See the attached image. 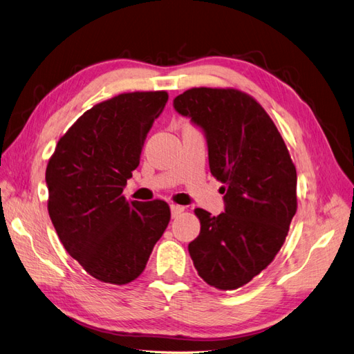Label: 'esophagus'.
Returning <instances> with one entry per match:
<instances>
[{"mask_svg": "<svg viewBox=\"0 0 354 354\" xmlns=\"http://www.w3.org/2000/svg\"><path fill=\"white\" fill-rule=\"evenodd\" d=\"M169 208H171V217H173V218L178 217L181 213H183V209H185V207L177 205V204H171Z\"/></svg>", "mask_w": 354, "mask_h": 354, "instance_id": "34e87169", "label": "esophagus"}]
</instances>
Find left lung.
I'll return each mask as SVG.
<instances>
[{
  "label": "left lung",
  "instance_id": "obj_1",
  "mask_svg": "<svg viewBox=\"0 0 354 354\" xmlns=\"http://www.w3.org/2000/svg\"><path fill=\"white\" fill-rule=\"evenodd\" d=\"M181 116L203 129L225 212L195 214L201 232L189 254L201 279L221 290L247 284L279 253L296 213V168L271 118L236 89L194 88L174 98Z\"/></svg>",
  "mask_w": 354,
  "mask_h": 354
}]
</instances>
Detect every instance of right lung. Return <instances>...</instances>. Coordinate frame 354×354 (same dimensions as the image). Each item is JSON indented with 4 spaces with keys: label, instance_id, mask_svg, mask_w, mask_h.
I'll return each instance as SVG.
<instances>
[{
    "label": "right lung",
    "instance_id": "add662e5",
    "mask_svg": "<svg viewBox=\"0 0 354 354\" xmlns=\"http://www.w3.org/2000/svg\"><path fill=\"white\" fill-rule=\"evenodd\" d=\"M165 91L122 93L86 111L58 141L46 169L50 221L65 250L95 279L127 284L145 271L169 222L165 201H127Z\"/></svg>",
    "mask_w": 354,
    "mask_h": 354
}]
</instances>
